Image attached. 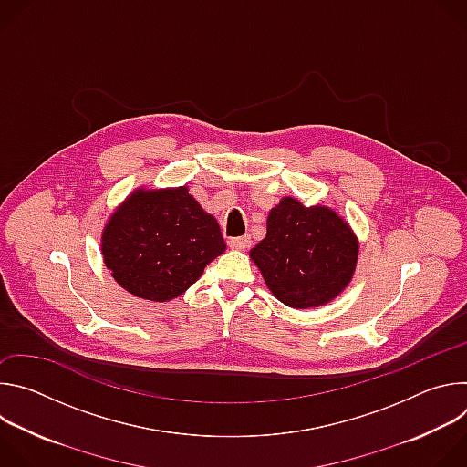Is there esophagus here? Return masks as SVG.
Returning <instances> with one entry per match:
<instances>
[{
  "instance_id": "obj_1",
  "label": "esophagus",
  "mask_w": 467,
  "mask_h": 467,
  "mask_svg": "<svg viewBox=\"0 0 467 467\" xmlns=\"http://www.w3.org/2000/svg\"><path fill=\"white\" fill-rule=\"evenodd\" d=\"M229 247L231 249H247L251 244L249 236H238V238H229Z\"/></svg>"
}]
</instances>
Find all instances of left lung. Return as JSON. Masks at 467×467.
Here are the masks:
<instances>
[{
	"instance_id": "8db88e82",
	"label": "left lung",
	"mask_w": 467,
	"mask_h": 467,
	"mask_svg": "<svg viewBox=\"0 0 467 467\" xmlns=\"http://www.w3.org/2000/svg\"><path fill=\"white\" fill-rule=\"evenodd\" d=\"M249 254L281 303L312 308L332 301L349 285L358 240L332 209L305 207L283 197L268 216L265 238Z\"/></svg>"
}]
</instances>
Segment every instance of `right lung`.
<instances>
[{
  "label": "right lung",
  "instance_id": "add662e5",
  "mask_svg": "<svg viewBox=\"0 0 467 467\" xmlns=\"http://www.w3.org/2000/svg\"><path fill=\"white\" fill-rule=\"evenodd\" d=\"M101 251L123 290L162 303L202 277L207 264L225 251V240L216 218L186 186L139 188L105 225Z\"/></svg>",
  "mask_w": 467,
  "mask_h": 467
}]
</instances>
